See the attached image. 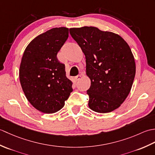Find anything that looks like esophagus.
<instances>
[{
    "label": "esophagus",
    "instance_id": "obj_1",
    "mask_svg": "<svg viewBox=\"0 0 155 155\" xmlns=\"http://www.w3.org/2000/svg\"><path fill=\"white\" fill-rule=\"evenodd\" d=\"M81 76L80 74H78L77 76H76V77H74V79L76 81H78L81 79Z\"/></svg>",
    "mask_w": 155,
    "mask_h": 155
}]
</instances>
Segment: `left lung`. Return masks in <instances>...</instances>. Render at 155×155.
Segmentation results:
<instances>
[{
    "instance_id": "8db88e82",
    "label": "left lung",
    "mask_w": 155,
    "mask_h": 155,
    "mask_svg": "<svg viewBox=\"0 0 155 155\" xmlns=\"http://www.w3.org/2000/svg\"><path fill=\"white\" fill-rule=\"evenodd\" d=\"M70 34L86 58L88 106L100 113L120 106L129 94L136 72L129 46L119 35L97 27L70 28Z\"/></svg>"
}]
</instances>
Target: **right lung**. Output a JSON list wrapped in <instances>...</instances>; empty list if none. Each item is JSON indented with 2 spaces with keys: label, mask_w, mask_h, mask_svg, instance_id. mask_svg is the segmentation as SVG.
<instances>
[{
  "label": "right lung",
  "mask_w": 155,
  "mask_h": 155,
  "mask_svg": "<svg viewBox=\"0 0 155 155\" xmlns=\"http://www.w3.org/2000/svg\"><path fill=\"white\" fill-rule=\"evenodd\" d=\"M68 37V28L50 29L33 39L22 56L19 70L22 88L32 106L44 113L61 110L72 92L65 65L57 58Z\"/></svg>",
  "instance_id": "add662e5"
}]
</instances>
